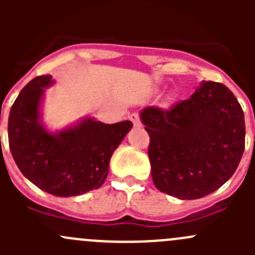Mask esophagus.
<instances>
[{"label": "esophagus", "instance_id": "obj_1", "mask_svg": "<svg viewBox=\"0 0 255 255\" xmlns=\"http://www.w3.org/2000/svg\"><path fill=\"white\" fill-rule=\"evenodd\" d=\"M129 120L132 121L134 127H142V122H140V118L137 113H132V115L129 116Z\"/></svg>", "mask_w": 255, "mask_h": 255}]
</instances>
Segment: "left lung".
Wrapping results in <instances>:
<instances>
[{"label": "left lung", "mask_w": 255, "mask_h": 255, "mask_svg": "<svg viewBox=\"0 0 255 255\" xmlns=\"http://www.w3.org/2000/svg\"><path fill=\"white\" fill-rule=\"evenodd\" d=\"M150 143L151 177L159 191L180 200L220 189L241 161L246 123L238 100L220 82L202 81L195 94L169 110L140 111Z\"/></svg>", "instance_id": "left-lung-1"}]
</instances>
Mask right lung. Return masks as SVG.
<instances>
[{
    "mask_svg": "<svg viewBox=\"0 0 255 255\" xmlns=\"http://www.w3.org/2000/svg\"><path fill=\"white\" fill-rule=\"evenodd\" d=\"M53 84L50 75L37 76L18 95L8 117L9 149L23 175L40 190L59 197L78 196L104 184L113 151L133 125H106L86 117L49 132L40 107L44 89Z\"/></svg>",
    "mask_w": 255,
    "mask_h": 255,
    "instance_id": "add662e5",
    "label": "right lung"
}]
</instances>
